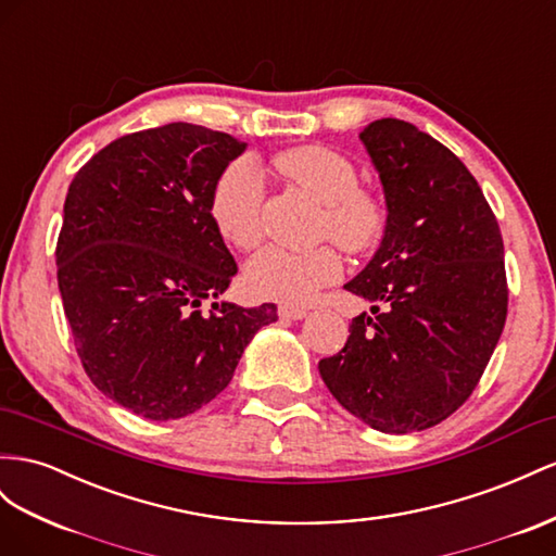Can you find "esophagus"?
<instances>
[{
  "label": "esophagus",
  "mask_w": 556,
  "mask_h": 556,
  "mask_svg": "<svg viewBox=\"0 0 556 556\" xmlns=\"http://www.w3.org/2000/svg\"><path fill=\"white\" fill-rule=\"evenodd\" d=\"M278 315H280V318H288V320H302V318H306L308 311L302 308V306L280 304V306H278Z\"/></svg>",
  "instance_id": "obj_1"
}]
</instances>
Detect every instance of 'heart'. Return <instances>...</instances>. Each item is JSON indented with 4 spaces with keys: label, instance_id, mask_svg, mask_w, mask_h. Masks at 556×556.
<instances>
[{
    "label": "heart",
    "instance_id": "b5f03b06",
    "mask_svg": "<svg viewBox=\"0 0 556 556\" xmlns=\"http://www.w3.org/2000/svg\"><path fill=\"white\" fill-rule=\"evenodd\" d=\"M276 170L320 203L315 233L346 252H365L379 241L388 207L369 187L357 185L353 163L329 147L308 144L280 152ZM264 179L250 159H238L215 179L210 193V217L217 233L238 250H252L262 241ZM343 264L332 245L308 250L264 248L245 266V288L260 299L282 304H306L327 285L339 280Z\"/></svg>",
    "mask_w": 556,
    "mask_h": 556
}]
</instances>
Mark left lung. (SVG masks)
Returning <instances> with one entry per match:
<instances>
[{"instance_id":"8db88e82","label":"left lung","mask_w":556,"mask_h":556,"mask_svg":"<svg viewBox=\"0 0 556 556\" xmlns=\"http://www.w3.org/2000/svg\"><path fill=\"white\" fill-rule=\"evenodd\" d=\"M379 170L381 248L346 290L371 306L318 363L341 407L381 432L426 430L472 395L507 318L498 219L460 159L400 118L359 132Z\"/></svg>"}]
</instances>
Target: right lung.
Returning <instances> with one entry per match:
<instances>
[{
  "instance_id": "obj_1",
  "label": "right lung",
  "mask_w": 556,
  "mask_h": 556,
  "mask_svg": "<svg viewBox=\"0 0 556 556\" xmlns=\"http://www.w3.org/2000/svg\"><path fill=\"white\" fill-rule=\"evenodd\" d=\"M243 149L177 122L110 142L67 189L55 264L74 346L100 393L142 418L201 409L257 329L278 320L276 304L203 313L238 271L210 193Z\"/></svg>"
}]
</instances>
